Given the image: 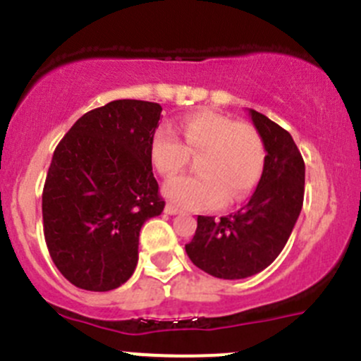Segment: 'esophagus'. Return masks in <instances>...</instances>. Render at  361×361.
<instances>
[{
	"label": "esophagus",
	"instance_id": "obj_1",
	"mask_svg": "<svg viewBox=\"0 0 361 361\" xmlns=\"http://www.w3.org/2000/svg\"><path fill=\"white\" fill-rule=\"evenodd\" d=\"M164 211H166L167 214H178V213H180V209H178V207L174 206V204H167L166 209H164Z\"/></svg>",
	"mask_w": 361,
	"mask_h": 361
}]
</instances>
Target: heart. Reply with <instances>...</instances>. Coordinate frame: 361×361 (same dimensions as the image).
Instances as JSON below:
<instances>
[{
	"instance_id": "heart-1",
	"label": "heart",
	"mask_w": 361,
	"mask_h": 361,
	"mask_svg": "<svg viewBox=\"0 0 361 361\" xmlns=\"http://www.w3.org/2000/svg\"><path fill=\"white\" fill-rule=\"evenodd\" d=\"M183 143L171 127L162 126L152 136L150 157L164 178H174L197 157L195 176L169 181L164 194L183 209L216 207L239 202L257 187L265 162L260 134L253 126L235 122L214 111H197L183 122Z\"/></svg>"
}]
</instances>
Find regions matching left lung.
<instances>
[{"mask_svg":"<svg viewBox=\"0 0 361 361\" xmlns=\"http://www.w3.org/2000/svg\"><path fill=\"white\" fill-rule=\"evenodd\" d=\"M265 148L257 190L235 213L214 220L199 216L188 258L207 274L243 279L278 258L292 234L304 202L305 166L293 137L262 113L250 110Z\"/></svg>","mask_w":361,"mask_h":361,"instance_id":"obj_1","label":"left lung"}]
</instances>
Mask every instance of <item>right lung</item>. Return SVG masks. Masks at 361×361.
<instances>
[{
	"label": "right lung",
	"mask_w": 361,
	"mask_h": 361,
	"mask_svg": "<svg viewBox=\"0 0 361 361\" xmlns=\"http://www.w3.org/2000/svg\"><path fill=\"white\" fill-rule=\"evenodd\" d=\"M162 106L118 99L80 116L59 141L42 195L52 262L76 288L108 292L133 276L140 231L162 213L150 143Z\"/></svg>",
	"instance_id": "right-lung-1"
}]
</instances>
